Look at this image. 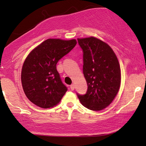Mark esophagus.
Returning <instances> with one entry per match:
<instances>
[{"instance_id": "esophagus-1", "label": "esophagus", "mask_w": 146, "mask_h": 146, "mask_svg": "<svg viewBox=\"0 0 146 146\" xmlns=\"http://www.w3.org/2000/svg\"><path fill=\"white\" fill-rule=\"evenodd\" d=\"M74 88H75L74 84H71V85H70V89H71V90H74Z\"/></svg>"}]
</instances>
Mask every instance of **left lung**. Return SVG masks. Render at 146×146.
<instances>
[{
	"label": "left lung",
	"mask_w": 146,
	"mask_h": 146,
	"mask_svg": "<svg viewBox=\"0 0 146 146\" xmlns=\"http://www.w3.org/2000/svg\"><path fill=\"white\" fill-rule=\"evenodd\" d=\"M83 52V73L86 93H77L84 106L94 111L104 109L118 92L121 82L119 64L109 45L94 37L78 38Z\"/></svg>",
	"instance_id": "left-lung-1"
}]
</instances>
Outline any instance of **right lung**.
<instances>
[{
  "mask_svg": "<svg viewBox=\"0 0 146 146\" xmlns=\"http://www.w3.org/2000/svg\"><path fill=\"white\" fill-rule=\"evenodd\" d=\"M74 39H48L28 55L23 64L21 81L26 96L42 108L54 107L68 90L56 70V64L76 44Z\"/></svg>",
  "mask_w": 146,
  "mask_h": 146,
  "instance_id": "1",
  "label": "right lung"
}]
</instances>
